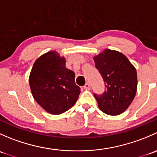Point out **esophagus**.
Here are the masks:
<instances>
[{
	"label": "esophagus",
	"mask_w": 157,
	"mask_h": 157,
	"mask_svg": "<svg viewBox=\"0 0 157 157\" xmlns=\"http://www.w3.org/2000/svg\"><path fill=\"white\" fill-rule=\"evenodd\" d=\"M83 89H84V90H90V83H86V84H85L84 86H83Z\"/></svg>",
	"instance_id": "1"
}]
</instances>
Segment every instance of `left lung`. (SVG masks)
Wrapping results in <instances>:
<instances>
[{"instance_id":"obj_1","label":"left lung","mask_w":157,"mask_h":157,"mask_svg":"<svg viewBox=\"0 0 157 157\" xmlns=\"http://www.w3.org/2000/svg\"><path fill=\"white\" fill-rule=\"evenodd\" d=\"M104 80L103 94H94L99 109L109 115L123 113L132 102L137 87V71L127 57L110 49L93 58Z\"/></svg>"}]
</instances>
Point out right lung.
<instances>
[{"label":"right lung","instance_id":"right-lung-1","mask_svg":"<svg viewBox=\"0 0 157 157\" xmlns=\"http://www.w3.org/2000/svg\"><path fill=\"white\" fill-rule=\"evenodd\" d=\"M64 57L50 51L36 59L29 75L32 94L37 103L48 113L60 115L77 102L80 88L75 74L65 66Z\"/></svg>","mask_w":157,"mask_h":157}]
</instances>
